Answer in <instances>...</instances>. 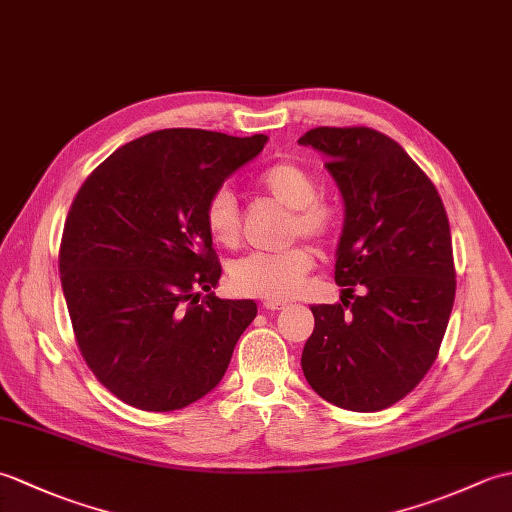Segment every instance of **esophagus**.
<instances>
[{
  "label": "esophagus",
  "mask_w": 512,
  "mask_h": 512,
  "mask_svg": "<svg viewBox=\"0 0 512 512\" xmlns=\"http://www.w3.org/2000/svg\"><path fill=\"white\" fill-rule=\"evenodd\" d=\"M264 308H266V310H284V308H286V301L266 299V301H264Z\"/></svg>",
  "instance_id": "1"
}]
</instances>
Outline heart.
<instances>
[{"instance_id":"heart-1","label":"heart","mask_w":512,"mask_h":512,"mask_svg":"<svg viewBox=\"0 0 512 512\" xmlns=\"http://www.w3.org/2000/svg\"><path fill=\"white\" fill-rule=\"evenodd\" d=\"M259 187L292 209L290 237H308L328 242L339 226V213L319 198V182L299 162L284 160L270 165L259 176ZM204 224L213 242L233 248L239 242V209L235 195L217 189L204 206ZM314 268V255L306 246H292L277 253H250L228 268L231 286L246 297L292 299Z\"/></svg>"}]
</instances>
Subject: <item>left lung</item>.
Returning a JSON list of instances; mask_svg holds the SVG:
<instances>
[{
	"label": "left lung",
	"mask_w": 512,
	"mask_h": 512,
	"mask_svg": "<svg viewBox=\"0 0 512 512\" xmlns=\"http://www.w3.org/2000/svg\"><path fill=\"white\" fill-rule=\"evenodd\" d=\"M299 143L328 156L345 202L334 266L343 303L310 308L303 376L341 409H387L429 372L447 332L455 299L449 217L427 173L376 129L317 127ZM354 285L361 296L351 295Z\"/></svg>",
	"instance_id": "1"
}]
</instances>
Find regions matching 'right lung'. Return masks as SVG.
I'll return each mask as SVG.
<instances>
[{
  "instance_id": "add662e5",
  "label": "right lung",
  "mask_w": 512,
  "mask_h": 512,
  "mask_svg": "<svg viewBox=\"0 0 512 512\" xmlns=\"http://www.w3.org/2000/svg\"><path fill=\"white\" fill-rule=\"evenodd\" d=\"M266 140L160 129L116 149L76 193L63 295L85 363L127 405L173 411L209 394L257 317L253 299L211 292L222 266L204 206Z\"/></svg>"
}]
</instances>
